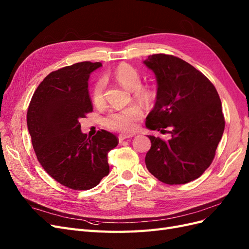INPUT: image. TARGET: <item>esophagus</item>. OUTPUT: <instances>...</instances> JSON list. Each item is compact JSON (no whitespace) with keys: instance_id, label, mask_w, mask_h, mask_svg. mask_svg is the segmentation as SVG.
Masks as SVG:
<instances>
[{"instance_id":"obj_1","label":"esophagus","mask_w":249,"mask_h":249,"mask_svg":"<svg viewBox=\"0 0 249 249\" xmlns=\"http://www.w3.org/2000/svg\"><path fill=\"white\" fill-rule=\"evenodd\" d=\"M133 135H119L118 136V139H119V142H122L125 139H129V138H132Z\"/></svg>"}]
</instances>
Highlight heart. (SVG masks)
Masks as SVG:
<instances>
[{
	"mask_svg": "<svg viewBox=\"0 0 249 249\" xmlns=\"http://www.w3.org/2000/svg\"><path fill=\"white\" fill-rule=\"evenodd\" d=\"M112 77L119 85L131 90L135 101L143 107H152L157 100L156 90L147 85H141V76L136 69L126 63H122L113 71ZM91 99L95 106L100 107L105 103V84L103 80L95 82L92 87ZM143 116L142 110L137 105L125 109L112 112L104 119V124L109 130L120 133H132L136 129V123Z\"/></svg>",
	"mask_w": 249,
	"mask_h": 249,
	"instance_id": "1",
	"label": "heart"
}]
</instances>
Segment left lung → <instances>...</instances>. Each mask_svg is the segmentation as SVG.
<instances>
[{"instance_id": "8db88e82", "label": "left lung", "mask_w": 249, "mask_h": 249, "mask_svg": "<svg viewBox=\"0 0 249 249\" xmlns=\"http://www.w3.org/2000/svg\"><path fill=\"white\" fill-rule=\"evenodd\" d=\"M144 63L157 79V101L146 117L149 130L170 139L148 136V171L168 185L189 183L212 163L224 131L221 101L210 80L191 64L172 55H150Z\"/></svg>"}]
</instances>
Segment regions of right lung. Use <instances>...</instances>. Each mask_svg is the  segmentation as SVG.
<instances>
[{"label":"right lung","instance_id":"obj_1","mask_svg":"<svg viewBox=\"0 0 249 249\" xmlns=\"http://www.w3.org/2000/svg\"><path fill=\"white\" fill-rule=\"evenodd\" d=\"M101 62L84 61L52 71L37 87L27 113L28 130L37 159L61 185L88 190L108 176V153L118 144L105 130L93 137L81 132L80 119L92 112L90 73Z\"/></svg>","mask_w":249,"mask_h":249}]
</instances>
